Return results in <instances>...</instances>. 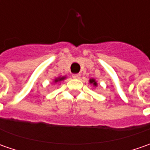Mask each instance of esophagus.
<instances>
[{
  "label": "esophagus",
  "instance_id": "esophagus-1",
  "mask_svg": "<svg viewBox=\"0 0 150 150\" xmlns=\"http://www.w3.org/2000/svg\"><path fill=\"white\" fill-rule=\"evenodd\" d=\"M80 74L79 73H76V74H72V78H75V79H79L80 78Z\"/></svg>",
  "mask_w": 150,
  "mask_h": 150
}]
</instances>
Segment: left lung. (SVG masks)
<instances>
[{
	"instance_id": "1",
	"label": "left lung",
	"mask_w": 150,
	"mask_h": 150,
	"mask_svg": "<svg viewBox=\"0 0 150 150\" xmlns=\"http://www.w3.org/2000/svg\"><path fill=\"white\" fill-rule=\"evenodd\" d=\"M89 83L91 84H93V86H95V87H97V85H98V83H97V82L95 81V79H93V78H91L89 80Z\"/></svg>"
}]
</instances>
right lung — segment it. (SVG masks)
I'll list each match as a JSON object with an SVG mask.
<instances>
[{
	"label": "right lung",
	"mask_w": 150,
	"mask_h": 150,
	"mask_svg": "<svg viewBox=\"0 0 150 150\" xmlns=\"http://www.w3.org/2000/svg\"><path fill=\"white\" fill-rule=\"evenodd\" d=\"M66 78V77H59V78H56L54 80L55 83H59V82H61V81H62V80H64Z\"/></svg>",
	"instance_id": "right-lung-1"
}]
</instances>
